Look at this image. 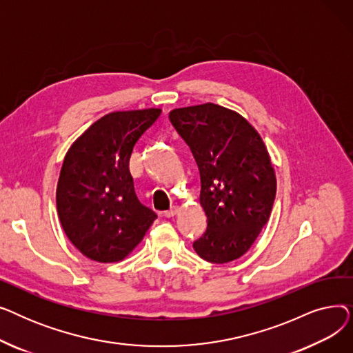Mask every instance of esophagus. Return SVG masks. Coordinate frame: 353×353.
<instances>
[{
    "mask_svg": "<svg viewBox=\"0 0 353 353\" xmlns=\"http://www.w3.org/2000/svg\"><path fill=\"white\" fill-rule=\"evenodd\" d=\"M177 212H179V208H177V206H172L169 210H165V212L163 213V216H164V217H173V216L177 214Z\"/></svg>",
    "mask_w": 353,
    "mask_h": 353,
    "instance_id": "esophagus-1",
    "label": "esophagus"
}]
</instances>
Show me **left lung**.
Masks as SVG:
<instances>
[{
	"instance_id": "obj_1",
	"label": "left lung",
	"mask_w": 353,
	"mask_h": 353,
	"mask_svg": "<svg viewBox=\"0 0 353 353\" xmlns=\"http://www.w3.org/2000/svg\"><path fill=\"white\" fill-rule=\"evenodd\" d=\"M169 119L200 173L199 201L208 228L193 249L212 263L233 262L270 217L276 174L268 148L242 114L214 103L174 108Z\"/></svg>"
}]
</instances>
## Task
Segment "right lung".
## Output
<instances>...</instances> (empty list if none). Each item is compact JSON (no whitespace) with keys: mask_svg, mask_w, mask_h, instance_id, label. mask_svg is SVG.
<instances>
[{"mask_svg":"<svg viewBox=\"0 0 353 353\" xmlns=\"http://www.w3.org/2000/svg\"><path fill=\"white\" fill-rule=\"evenodd\" d=\"M160 113L113 111L68 148L55 192L57 213L70 242L91 261H124L157 217L134 193L128 159Z\"/></svg>","mask_w":353,"mask_h":353,"instance_id":"right-lung-1","label":"right lung"}]
</instances>
